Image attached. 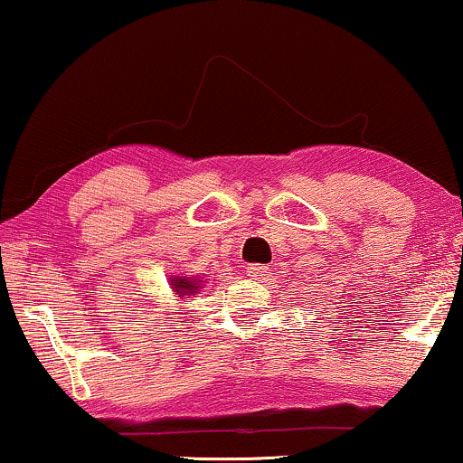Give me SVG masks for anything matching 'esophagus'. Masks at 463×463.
Instances as JSON below:
<instances>
[{
    "label": "esophagus",
    "instance_id": "34e87169",
    "mask_svg": "<svg viewBox=\"0 0 463 463\" xmlns=\"http://www.w3.org/2000/svg\"><path fill=\"white\" fill-rule=\"evenodd\" d=\"M269 271H271V269H269L267 265H248V267H245V273H248L251 279H262L265 275H269Z\"/></svg>",
    "mask_w": 463,
    "mask_h": 463
}]
</instances>
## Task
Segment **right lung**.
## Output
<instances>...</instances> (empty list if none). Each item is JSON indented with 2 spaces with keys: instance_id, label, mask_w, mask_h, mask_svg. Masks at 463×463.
I'll use <instances>...</instances> for the list:
<instances>
[{
  "instance_id": "add662e5",
  "label": "right lung",
  "mask_w": 463,
  "mask_h": 463,
  "mask_svg": "<svg viewBox=\"0 0 463 463\" xmlns=\"http://www.w3.org/2000/svg\"><path fill=\"white\" fill-rule=\"evenodd\" d=\"M203 279L196 278H185V275H173L171 278V288L177 297H185V295H194V292L201 288Z\"/></svg>"
}]
</instances>
